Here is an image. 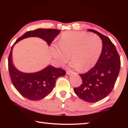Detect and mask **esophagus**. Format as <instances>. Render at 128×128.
<instances>
[{
  "mask_svg": "<svg viewBox=\"0 0 128 128\" xmlns=\"http://www.w3.org/2000/svg\"><path fill=\"white\" fill-rule=\"evenodd\" d=\"M72 74H75V72H72V71H67V72H66V74H67V75H72Z\"/></svg>",
  "mask_w": 128,
  "mask_h": 128,
  "instance_id": "1",
  "label": "esophagus"
}]
</instances>
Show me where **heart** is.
<instances>
[{
	"instance_id": "heart-1",
	"label": "heart",
	"mask_w": 128,
	"mask_h": 128,
	"mask_svg": "<svg viewBox=\"0 0 128 128\" xmlns=\"http://www.w3.org/2000/svg\"><path fill=\"white\" fill-rule=\"evenodd\" d=\"M59 47L53 45L50 53L59 66L73 59L69 65L74 69L88 70L98 60L102 50V41L95 34L84 31H68L62 34L59 40Z\"/></svg>"
}]
</instances>
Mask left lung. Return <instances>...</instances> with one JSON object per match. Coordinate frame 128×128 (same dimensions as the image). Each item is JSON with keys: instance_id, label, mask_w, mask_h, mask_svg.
<instances>
[{"instance_id": "obj_1", "label": "left lung", "mask_w": 128, "mask_h": 128, "mask_svg": "<svg viewBox=\"0 0 128 128\" xmlns=\"http://www.w3.org/2000/svg\"><path fill=\"white\" fill-rule=\"evenodd\" d=\"M102 40V50L94 68L85 74H79L82 82L74 88L75 94L86 102L94 103L109 94L114 86L120 71V59L114 44L108 37L94 30Z\"/></svg>"}]
</instances>
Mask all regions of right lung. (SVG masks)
<instances>
[{
	"label": "right lung",
	"instance_id": "add662e5",
	"mask_svg": "<svg viewBox=\"0 0 128 128\" xmlns=\"http://www.w3.org/2000/svg\"><path fill=\"white\" fill-rule=\"evenodd\" d=\"M60 31L56 29L38 28L26 32L16 40L12 46L8 58V66L12 82L18 91L30 100H38L51 93L59 77L63 76L66 72L61 68L49 65L39 72L32 73L23 72L18 70L13 63L12 50L14 46L20 40L31 37H37L44 40L50 46Z\"/></svg>",
	"mask_w": 128,
	"mask_h": 128
}]
</instances>
